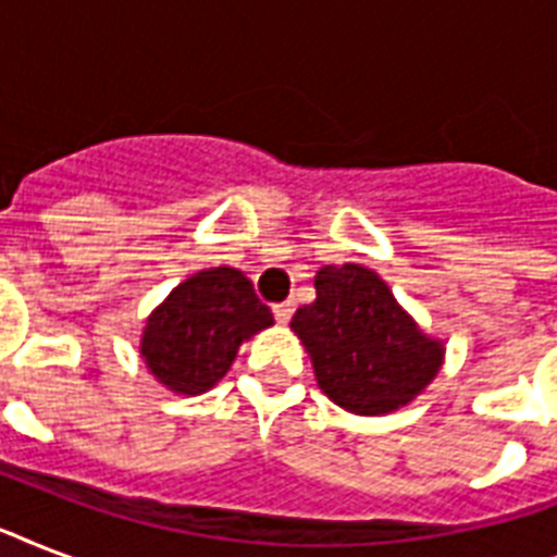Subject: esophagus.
<instances>
[{"label": "esophagus", "mask_w": 557, "mask_h": 557, "mask_svg": "<svg viewBox=\"0 0 557 557\" xmlns=\"http://www.w3.org/2000/svg\"><path fill=\"white\" fill-rule=\"evenodd\" d=\"M292 314H295V304H274V318H277V323H288L292 321Z\"/></svg>", "instance_id": "34e87169"}]
</instances>
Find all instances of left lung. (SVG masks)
<instances>
[{"label": "left lung", "instance_id": "obj_1", "mask_svg": "<svg viewBox=\"0 0 557 557\" xmlns=\"http://www.w3.org/2000/svg\"><path fill=\"white\" fill-rule=\"evenodd\" d=\"M314 295L295 312L292 330L335 405L358 416L393 413L436 379L442 341L419 330L375 271L358 262L323 265Z\"/></svg>", "mask_w": 557, "mask_h": 557}]
</instances>
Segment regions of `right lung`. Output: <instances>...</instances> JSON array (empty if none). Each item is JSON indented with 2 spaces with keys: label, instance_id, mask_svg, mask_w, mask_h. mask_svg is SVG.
<instances>
[{
  "label": "right lung",
  "instance_id": "obj_1",
  "mask_svg": "<svg viewBox=\"0 0 557 557\" xmlns=\"http://www.w3.org/2000/svg\"><path fill=\"white\" fill-rule=\"evenodd\" d=\"M271 323V309L253 295L243 271L205 269L152 309L141 335V358L168 389L199 396L225 379L239 347Z\"/></svg>",
  "mask_w": 557,
  "mask_h": 557
}]
</instances>
